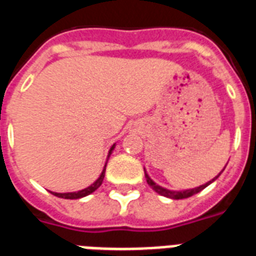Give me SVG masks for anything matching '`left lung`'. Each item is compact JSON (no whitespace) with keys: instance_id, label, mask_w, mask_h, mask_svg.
Listing matches in <instances>:
<instances>
[{"instance_id":"obj_1","label":"left lung","mask_w":256,"mask_h":256,"mask_svg":"<svg viewBox=\"0 0 256 256\" xmlns=\"http://www.w3.org/2000/svg\"><path fill=\"white\" fill-rule=\"evenodd\" d=\"M145 177H146V181H148V184H149L150 186L153 188V190H156L157 193H160L161 196H165V198H174V200L190 198V196H193V194L202 192V189L206 188V186H208V185H210L212 181H214V178H218V177H214L212 181H210V182H206V184L202 185V186H198V188H194V189H189V190H181V192H174V190H168V189H164V188H161V186H158V185L156 184V182H153V181H152V178H150L149 176L146 174V173H145Z\"/></svg>"}]
</instances>
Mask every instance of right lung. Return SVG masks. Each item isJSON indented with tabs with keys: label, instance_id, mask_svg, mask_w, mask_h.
Segmentation results:
<instances>
[{
	"label": "right lung",
	"instance_id": "add662e5",
	"mask_svg": "<svg viewBox=\"0 0 256 256\" xmlns=\"http://www.w3.org/2000/svg\"><path fill=\"white\" fill-rule=\"evenodd\" d=\"M114 146H111L110 149V153H108V156L111 154V152L114 150ZM104 172H106V165H104V169H103L102 174H100V177L98 178L95 182H94L91 186H88V188L83 189V190H79V192H72V193H54L52 192V194H54V196H58V198H71V200H74V198H84V196H87V194H90V193H92L94 190H96L100 185H102L103 182V178H104Z\"/></svg>",
	"mask_w": 256,
	"mask_h": 256
}]
</instances>
